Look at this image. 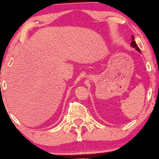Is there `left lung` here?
I'll use <instances>...</instances> for the list:
<instances>
[{"mask_svg":"<svg viewBox=\"0 0 159 159\" xmlns=\"http://www.w3.org/2000/svg\"><path fill=\"white\" fill-rule=\"evenodd\" d=\"M134 37H133V36H132V41H131V46L132 47H133V48H135V49H136L137 51H139V52H140V49H139V47H138V46H137V44H136V43H135V41H134Z\"/></svg>","mask_w":159,"mask_h":159,"instance_id":"1","label":"left lung"}]
</instances>
